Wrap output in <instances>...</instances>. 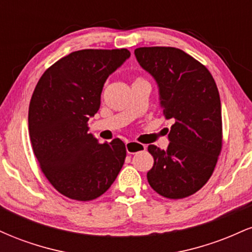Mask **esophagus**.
Wrapping results in <instances>:
<instances>
[{
	"mask_svg": "<svg viewBox=\"0 0 252 252\" xmlns=\"http://www.w3.org/2000/svg\"><path fill=\"white\" fill-rule=\"evenodd\" d=\"M126 153H128V154H136V153L146 150L147 147L144 146V144L134 142V141H129V142L126 143Z\"/></svg>",
	"mask_w": 252,
	"mask_h": 252,
	"instance_id": "34e87169",
	"label": "esophagus"
}]
</instances>
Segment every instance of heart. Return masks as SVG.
<instances>
[{
  "label": "heart",
  "mask_w": 252,
  "mask_h": 252,
  "mask_svg": "<svg viewBox=\"0 0 252 252\" xmlns=\"http://www.w3.org/2000/svg\"><path fill=\"white\" fill-rule=\"evenodd\" d=\"M138 80H143V79H142V78H136L135 82H138ZM135 82H134V83H135Z\"/></svg>",
  "instance_id": "heart-1"
}]
</instances>
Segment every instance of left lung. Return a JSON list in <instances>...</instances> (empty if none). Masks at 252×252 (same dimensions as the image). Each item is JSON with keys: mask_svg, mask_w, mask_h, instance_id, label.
<instances>
[{"mask_svg": "<svg viewBox=\"0 0 252 252\" xmlns=\"http://www.w3.org/2000/svg\"><path fill=\"white\" fill-rule=\"evenodd\" d=\"M135 56L155 78L164 117L173 121L167 150L148 147L154 166L147 179L164 198H186L209 181L221 152L218 88L206 66L179 48L140 47Z\"/></svg>", "mask_w": 252, "mask_h": 252, "instance_id": "left-lung-1", "label": "left lung"}]
</instances>
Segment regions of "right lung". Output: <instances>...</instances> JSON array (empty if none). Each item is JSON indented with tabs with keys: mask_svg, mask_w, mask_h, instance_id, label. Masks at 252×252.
Returning a JSON list of instances; mask_svg holds the SVG:
<instances>
[{
	"mask_svg": "<svg viewBox=\"0 0 252 252\" xmlns=\"http://www.w3.org/2000/svg\"><path fill=\"white\" fill-rule=\"evenodd\" d=\"M130 57L121 50L72 52L37 82L28 111V130L40 169L60 194L90 201L110 189L126 156L120 138L99 143L89 118L100 106L106 78Z\"/></svg>",
	"mask_w": 252,
	"mask_h": 252,
	"instance_id": "add662e5",
	"label": "right lung"
}]
</instances>
